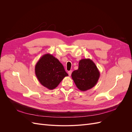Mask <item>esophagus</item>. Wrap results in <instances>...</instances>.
<instances>
[{
  "label": "esophagus",
  "mask_w": 132,
  "mask_h": 132,
  "mask_svg": "<svg viewBox=\"0 0 132 132\" xmlns=\"http://www.w3.org/2000/svg\"><path fill=\"white\" fill-rule=\"evenodd\" d=\"M71 73H72V70H70V71H68V73L69 76H70V75H71Z\"/></svg>",
  "instance_id": "34e87169"
}]
</instances>
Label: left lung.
Segmentation results:
<instances>
[{"label":"left lung","instance_id":"left-lung-1","mask_svg":"<svg viewBox=\"0 0 132 132\" xmlns=\"http://www.w3.org/2000/svg\"><path fill=\"white\" fill-rule=\"evenodd\" d=\"M100 73L94 62L90 59H82L79 62L78 69L71 74V77L78 88L85 91L96 84Z\"/></svg>","mask_w":132,"mask_h":132}]
</instances>
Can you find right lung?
<instances>
[{"label":"right lung","instance_id":"1","mask_svg":"<svg viewBox=\"0 0 132 132\" xmlns=\"http://www.w3.org/2000/svg\"><path fill=\"white\" fill-rule=\"evenodd\" d=\"M35 71L41 84L49 90L55 89L64 78L68 76L62 64L50 53L44 54L38 60Z\"/></svg>","mask_w":132,"mask_h":132}]
</instances>
